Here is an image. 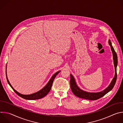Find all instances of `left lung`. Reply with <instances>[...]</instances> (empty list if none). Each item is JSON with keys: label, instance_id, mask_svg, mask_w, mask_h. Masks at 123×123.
<instances>
[{"label": "left lung", "instance_id": "1", "mask_svg": "<svg viewBox=\"0 0 123 123\" xmlns=\"http://www.w3.org/2000/svg\"><path fill=\"white\" fill-rule=\"evenodd\" d=\"M109 44L111 46V49L112 52L113 63H114V66L115 68V75L111 82V83L110 85L108 87H107L106 89L100 92H86L81 90L77 86L74 78L71 74V75H70V76H71L70 85H71V88L72 91L75 96L79 98L85 99H87L90 100H95L102 97L113 89V87H114L115 84L116 79H117V66L118 63V59H117V54L111 45V43L110 40H109Z\"/></svg>", "mask_w": 123, "mask_h": 123}]
</instances>
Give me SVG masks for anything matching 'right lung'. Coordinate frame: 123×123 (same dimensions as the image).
I'll list each match as a JSON object with an SVG mask.
<instances>
[{"instance_id":"1","label":"right lung","mask_w":123,"mask_h":123,"mask_svg":"<svg viewBox=\"0 0 123 123\" xmlns=\"http://www.w3.org/2000/svg\"><path fill=\"white\" fill-rule=\"evenodd\" d=\"M60 71H58L57 72H56L55 74H54L52 76L50 79L49 80V82L47 83V84L43 87L42 89H41V90H40L39 91L34 93L33 94H29V95H24V94H22L19 92H17L16 91H15L13 88V87L12 86V85H11L9 81V80L8 79L7 76V73H6V78L7 80V82L8 83V84H9V85L11 86V87L12 88V89L13 90V91L17 94L18 95H19V96H20L21 97L25 99H27V100H36V99H41L43 97H44V96H45L50 91L51 87L52 85V83H53L54 80L55 78V77H56V76L58 74V73L60 72Z\"/></svg>"}]
</instances>
